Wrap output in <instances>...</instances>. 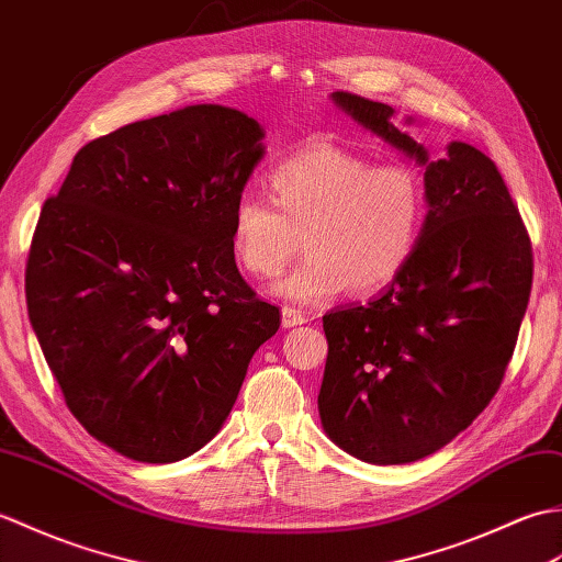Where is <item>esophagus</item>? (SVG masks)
Instances as JSON below:
<instances>
[{"instance_id":"obj_1","label":"esophagus","mask_w":562,"mask_h":562,"mask_svg":"<svg viewBox=\"0 0 562 562\" xmlns=\"http://www.w3.org/2000/svg\"><path fill=\"white\" fill-rule=\"evenodd\" d=\"M307 317L303 310L297 307H291V305H283L281 307V324L283 327H297V324H303Z\"/></svg>"}]
</instances>
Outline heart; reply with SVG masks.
Segmentation results:
<instances>
[{"label": "heart", "instance_id": "obj_1", "mask_svg": "<svg viewBox=\"0 0 562 562\" xmlns=\"http://www.w3.org/2000/svg\"><path fill=\"white\" fill-rule=\"evenodd\" d=\"M271 202L240 194L231 211L238 265L269 279L303 240L305 259L273 291L293 303H322L346 285L378 293L414 259L428 202L416 170L378 166L368 156L319 144L283 158L269 172Z\"/></svg>", "mask_w": 562, "mask_h": 562}]
</instances>
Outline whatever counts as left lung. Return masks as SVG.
Segmentation results:
<instances>
[{
  "label": "left lung",
  "mask_w": 562,
  "mask_h": 562,
  "mask_svg": "<svg viewBox=\"0 0 562 562\" xmlns=\"http://www.w3.org/2000/svg\"><path fill=\"white\" fill-rule=\"evenodd\" d=\"M331 101L426 168L428 216L411 265L375 301L322 317L324 432L368 464H408L454 440L501 390L531 293V240L479 148L452 142L430 160L390 105L348 91Z\"/></svg>",
  "instance_id": "obj_1"
}]
</instances>
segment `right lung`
Listing matches in <instances>:
<instances>
[{
    "label": "right lung",
    "instance_id": "add662e5",
    "mask_svg": "<svg viewBox=\"0 0 562 562\" xmlns=\"http://www.w3.org/2000/svg\"><path fill=\"white\" fill-rule=\"evenodd\" d=\"M261 136L223 105L124 124L86 144L43 204L26 265L33 331L74 418L122 457L202 450L279 331V307L231 249Z\"/></svg>",
    "mask_w": 562,
    "mask_h": 562
}]
</instances>
